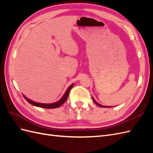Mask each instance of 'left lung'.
<instances>
[{"label":"left lung","mask_w":153,"mask_h":153,"mask_svg":"<svg viewBox=\"0 0 153 153\" xmlns=\"http://www.w3.org/2000/svg\"><path fill=\"white\" fill-rule=\"evenodd\" d=\"M92 100H93L94 102V103H96L97 105H98L99 106H100V107H104V108H105V107H110V106H103V105H100V104H99L98 103H97L96 101L94 100V99L93 98H92Z\"/></svg>","instance_id":"8db88e82"}]
</instances>
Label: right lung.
<instances>
[{"instance_id":"right-lung-1","label":"right lung","mask_w":153,"mask_h":153,"mask_svg":"<svg viewBox=\"0 0 153 153\" xmlns=\"http://www.w3.org/2000/svg\"><path fill=\"white\" fill-rule=\"evenodd\" d=\"M73 86V84L69 87V88L67 89V91H66L65 93H64V94L62 97V98L59 101H57V102L53 103L46 104V103H40L34 102V101L27 98V97H25L24 95H23V96H24V97L25 98V99L27 100V101H28V102L30 104H31L32 105L36 106H38V107H41V108H55L59 107L60 106H61L62 104L64 103V102H65V101L67 100V98H68V97L69 94V91H70V90L72 89Z\"/></svg>"}]
</instances>
